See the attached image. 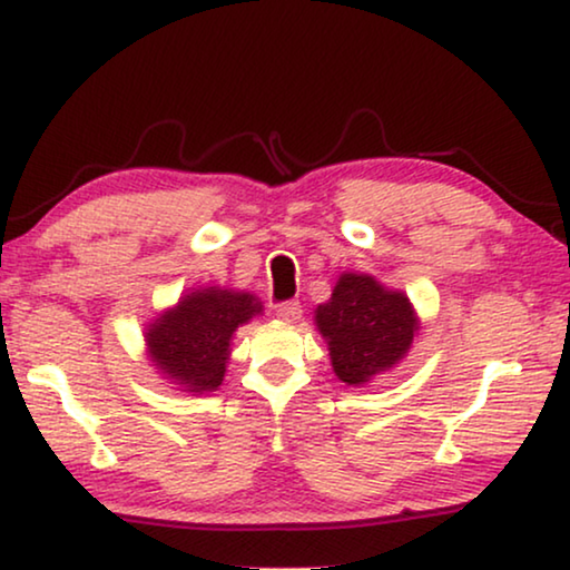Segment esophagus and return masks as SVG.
<instances>
[{
    "label": "esophagus",
    "instance_id": "obj_1",
    "mask_svg": "<svg viewBox=\"0 0 570 570\" xmlns=\"http://www.w3.org/2000/svg\"><path fill=\"white\" fill-rule=\"evenodd\" d=\"M301 315H303V308H301V303H297V301H287L283 305H277V318L279 321L297 323V321H301Z\"/></svg>",
    "mask_w": 570,
    "mask_h": 570
}]
</instances>
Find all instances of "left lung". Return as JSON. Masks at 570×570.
<instances>
[{
    "label": "left lung",
    "mask_w": 570,
    "mask_h": 570,
    "mask_svg": "<svg viewBox=\"0 0 570 570\" xmlns=\"http://www.w3.org/2000/svg\"><path fill=\"white\" fill-rule=\"evenodd\" d=\"M313 321L328 344L334 374L348 387H364L397 366L420 331L410 297L366 273H341Z\"/></svg>",
    "instance_id": "1"
}]
</instances>
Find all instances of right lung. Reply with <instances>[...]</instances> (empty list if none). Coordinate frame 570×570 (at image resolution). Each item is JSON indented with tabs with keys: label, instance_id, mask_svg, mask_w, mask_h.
<instances>
[{
	"label": "right lung",
	"instance_id": "add662e5",
	"mask_svg": "<svg viewBox=\"0 0 570 570\" xmlns=\"http://www.w3.org/2000/svg\"><path fill=\"white\" fill-rule=\"evenodd\" d=\"M262 311V301L252 293L218 285L190 287L173 308L147 323V358L175 390L208 395L222 387L236 328Z\"/></svg>",
	"mask_w": 570,
	"mask_h": 570
}]
</instances>
